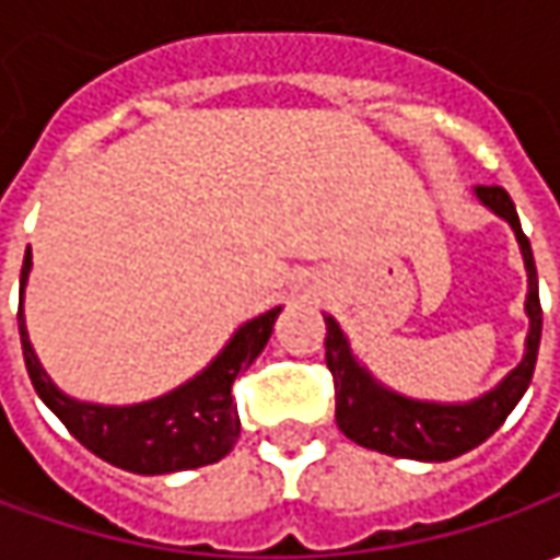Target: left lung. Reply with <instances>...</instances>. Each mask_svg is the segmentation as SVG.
I'll use <instances>...</instances> for the list:
<instances>
[{
  "instance_id": "8db88e82",
  "label": "left lung",
  "mask_w": 560,
  "mask_h": 560,
  "mask_svg": "<svg viewBox=\"0 0 560 560\" xmlns=\"http://www.w3.org/2000/svg\"><path fill=\"white\" fill-rule=\"evenodd\" d=\"M477 199L505 218L524 255L527 268V317L529 334L524 361L511 374L489 389L486 396L458 401V405H442V401H420V398L398 396L376 383L361 368V361L352 355L349 339L339 330L334 317L327 320V368L334 374L336 386V423L339 430L358 445L374 448L380 455L393 458H415V462H452L464 452L477 448L486 442L514 411V405L527 393L533 371H536V355H539V336H542V305H539V277H536V261L529 240L521 230L517 208L511 202L502 186H477Z\"/></svg>"
}]
</instances>
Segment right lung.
I'll return each instance as SVG.
<instances>
[{
    "instance_id": "obj_1",
    "label": "right lung",
    "mask_w": 560,
    "mask_h": 560,
    "mask_svg": "<svg viewBox=\"0 0 560 560\" xmlns=\"http://www.w3.org/2000/svg\"><path fill=\"white\" fill-rule=\"evenodd\" d=\"M27 273H31V248L21 268V302H24ZM277 314L280 308H270L243 324L224 346V352L202 374L177 386L174 393L140 405H120V408L77 401L55 386L33 352L24 324V305L18 308V330H21V349H24V364L33 389L52 408L55 418L68 427V433L102 462L130 474L155 477V474L192 470L221 462L236 445L240 415L230 389L240 371H246L268 346Z\"/></svg>"
}]
</instances>
